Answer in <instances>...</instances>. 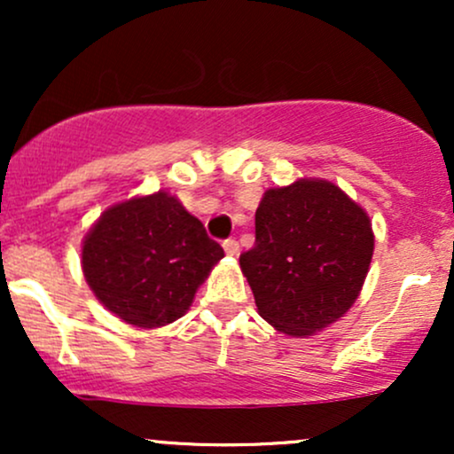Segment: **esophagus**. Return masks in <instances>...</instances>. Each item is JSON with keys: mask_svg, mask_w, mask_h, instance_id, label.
<instances>
[{"mask_svg": "<svg viewBox=\"0 0 454 454\" xmlns=\"http://www.w3.org/2000/svg\"><path fill=\"white\" fill-rule=\"evenodd\" d=\"M222 245H223V252H226L228 256H237V254H239V241H237V239H226V241H223Z\"/></svg>", "mask_w": 454, "mask_h": 454, "instance_id": "1", "label": "esophagus"}]
</instances>
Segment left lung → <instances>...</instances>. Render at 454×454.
I'll return each mask as SVG.
<instances>
[{
    "instance_id": "8db88e82",
    "label": "left lung",
    "mask_w": 454,
    "mask_h": 454,
    "mask_svg": "<svg viewBox=\"0 0 454 454\" xmlns=\"http://www.w3.org/2000/svg\"><path fill=\"white\" fill-rule=\"evenodd\" d=\"M372 256L367 213L337 185L301 179L264 192L256 243L239 262L258 314L286 335L303 337L350 309Z\"/></svg>"
}]
</instances>
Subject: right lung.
Masks as SVG:
<instances>
[{"mask_svg":"<svg viewBox=\"0 0 454 454\" xmlns=\"http://www.w3.org/2000/svg\"><path fill=\"white\" fill-rule=\"evenodd\" d=\"M223 249L166 192L102 213L82 243V273L100 303L134 326L175 322Z\"/></svg>","mask_w":454,"mask_h":454,"instance_id":"1","label":"right lung"}]
</instances>
